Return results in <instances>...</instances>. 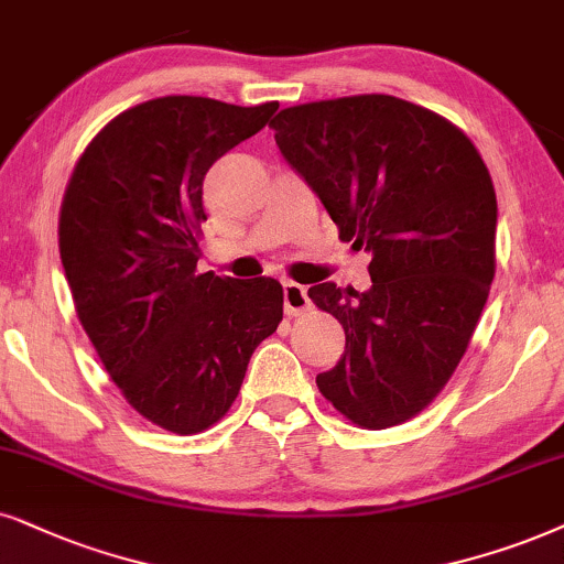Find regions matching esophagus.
<instances>
[{
	"label": "esophagus",
	"instance_id": "esophagus-1",
	"mask_svg": "<svg viewBox=\"0 0 564 564\" xmlns=\"http://www.w3.org/2000/svg\"><path fill=\"white\" fill-rule=\"evenodd\" d=\"M312 306L310 302V294H306L304 286H299V283L289 281L283 283V310H286V315H302V312H306Z\"/></svg>",
	"mask_w": 564,
	"mask_h": 564
}]
</instances>
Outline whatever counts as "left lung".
Instances as JSON below:
<instances>
[{"instance_id":"left-lung-1","label":"left lung","mask_w":564,"mask_h":564,"mask_svg":"<svg viewBox=\"0 0 564 564\" xmlns=\"http://www.w3.org/2000/svg\"><path fill=\"white\" fill-rule=\"evenodd\" d=\"M340 239L372 254L367 291L310 289L346 351L317 388L365 430L416 416L466 354L495 278L497 197L474 142L395 96L283 109L270 122Z\"/></svg>"}]
</instances>
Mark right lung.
<instances>
[{"label": "right lung", "mask_w": 564, "mask_h": 564, "mask_svg": "<svg viewBox=\"0 0 564 564\" xmlns=\"http://www.w3.org/2000/svg\"><path fill=\"white\" fill-rule=\"evenodd\" d=\"M275 109L153 98L93 138L64 192L59 254L77 317L122 395L161 430L216 424L283 319L275 278L197 273L205 174Z\"/></svg>", "instance_id": "1"}]
</instances>
